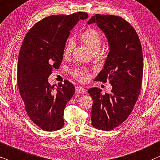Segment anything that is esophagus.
Here are the masks:
<instances>
[{
  "mask_svg": "<svg viewBox=\"0 0 160 160\" xmlns=\"http://www.w3.org/2000/svg\"><path fill=\"white\" fill-rule=\"evenodd\" d=\"M86 88H83V87L78 86L76 88V93H78V94H83V93H86Z\"/></svg>",
  "mask_w": 160,
  "mask_h": 160,
  "instance_id": "esophagus-1",
  "label": "esophagus"
}]
</instances>
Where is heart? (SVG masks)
Here are the masks:
<instances>
[{"label":"heart","instance_id":"obj_1","mask_svg":"<svg viewBox=\"0 0 160 160\" xmlns=\"http://www.w3.org/2000/svg\"><path fill=\"white\" fill-rule=\"evenodd\" d=\"M80 40H82L86 45L89 48V49L93 53L99 52L102 45V35L98 30L88 28L85 30L80 35ZM74 47V41L73 39L70 38L67 40L65 46H64L62 54L65 58L70 56ZM72 74L77 80L80 82H86L89 80L90 74L88 70L85 67H78L74 69L72 72Z\"/></svg>","mask_w":160,"mask_h":160}]
</instances>
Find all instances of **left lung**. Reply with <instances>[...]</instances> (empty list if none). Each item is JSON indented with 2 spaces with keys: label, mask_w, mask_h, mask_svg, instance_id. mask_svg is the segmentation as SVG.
<instances>
[{
  "label": "left lung",
  "mask_w": 160,
  "mask_h": 160,
  "mask_svg": "<svg viewBox=\"0 0 160 160\" xmlns=\"http://www.w3.org/2000/svg\"><path fill=\"white\" fill-rule=\"evenodd\" d=\"M96 23L104 32L109 45L103 69L96 80L112 86L110 94L102 90H88L93 100L91 112L95 128L112 131L122 124L132 112L140 93L143 72L142 51L135 29L128 22L116 15H98L88 24Z\"/></svg>",
  "instance_id": "left-lung-1"
}]
</instances>
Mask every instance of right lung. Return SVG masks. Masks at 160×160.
<instances>
[{
	"instance_id": "add662e5",
	"label": "right lung",
	"mask_w": 160,
	"mask_h": 160,
	"mask_svg": "<svg viewBox=\"0 0 160 160\" xmlns=\"http://www.w3.org/2000/svg\"><path fill=\"white\" fill-rule=\"evenodd\" d=\"M86 18L87 13L81 12L51 15L36 23L24 38L18 57V88L28 116L42 130L57 131L64 125V109L75 88L66 80L54 90L48 78L61 64L70 31Z\"/></svg>"
}]
</instances>
